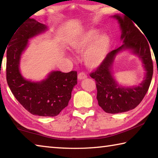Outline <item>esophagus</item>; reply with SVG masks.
<instances>
[{
	"label": "esophagus",
	"mask_w": 158,
	"mask_h": 158,
	"mask_svg": "<svg viewBox=\"0 0 158 158\" xmlns=\"http://www.w3.org/2000/svg\"><path fill=\"white\" fill-rule=\"evenodd\" d=\"M87 78V75L85 74L84 73H81L78 74V79L79 80H82V79H85Z\"/></svg>",
	"instance_id": "esophagus-1"
}]
</instances>
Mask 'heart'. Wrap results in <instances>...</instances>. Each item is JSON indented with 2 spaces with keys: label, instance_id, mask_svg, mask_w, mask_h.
<instances>
[{
  "label": "heart",
  "instance_id": "b5f03b06",
  "mask_svg": "<svg viewBox=\"0 0 158 158\" xmlns=\"http://www.w3.org/2000/svg\"><path fill=\"white\" fill-rule=\"evenodd\" d=\"M96 29H89L79 33L70 42L72 49L81 52L86 47L84 53V60L89 68L100 66L105 60L111 45L110 37L102 33L98 35Z\"/></svg>",
  "mask_w": 158,
  "mask_h": 158
}]
</instances>
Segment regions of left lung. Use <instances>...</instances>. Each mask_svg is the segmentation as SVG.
Masks as SVG:
<instances>
[{
	"instance_id": "obj_1",
	"label": "left lung",
	"mask_w": 158,
	"mask_h": 158,
	"mask_svg": "<svg viewBox=\"0 0 158 158\" xmlns=\"http://www.w3.org/2000/svg\"><path fill=\"white\" fill-rule=\"evenodd\" d=\"M120 23L123 44L106 55L101 65L90 74L97 87L98 105L106 113L118 114L135 109L146 94L153 73V65L148 42L145 36L126 17L114 15ZM130 49L138 55L147 71L144 81L137 87H122L117 84L111 73L114 56L123 50Z\"/></svg>"
}]
</instances>
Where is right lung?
I'll return each mask as SVG.
<instances>
[{"label":"right lung","instance_id":"add662e5","mask_svg":"<svg viewBox=\"0 0 158 158\" xmlns=\"http://www.w3.org/2000/svg\"><path fill=\"white\" fill-rule=\"evenodd\" d=\"M47 30V26L28 19L15 31L7 49L6 79L12 94L26 110L39 116H56L68 105L77 71H53L40 82L25 79L19 71L21 55L28 40Z\"/></svg>","mask_w":158,"mask_h":158}]
</instances>
